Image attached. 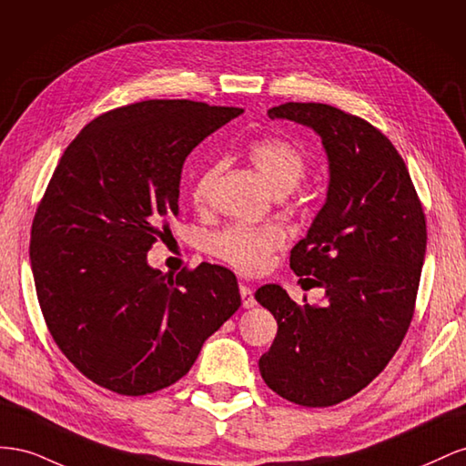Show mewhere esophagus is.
<instances>
[{
	"mask_svg": "<svg viewBox=\"0 0 466 466\" xmlns=\"http://www.w3.org/2000/svg\"><path fill=\"white\" fill-rule=\"evenodd\" d=\"M240 295H242V307L251 309L256 307V299H254V290H251L248 285H240Z\"/></svg>",
	"mask_w": 466,
	"mask_h": 466,
	"instance_id": "obj_1",
	"label": "esophagus"
}]
</instances>
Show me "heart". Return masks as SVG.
<instances>
[{"label": "heart", "mask_w": 466, "mask_h": 466, "mask_svg": "<svg viewBox=\"0 0 466 466\" xmlns=\"http://www.w3.org/2000/svg\"><path fill=\"white\" fill-rule=\"evenodd\" d=\"M248 156L251 164L277 193H287L297 187L307 174V154L297 144L285 138L265 137L249 144ZM220 171V164H208L195 176L191 197L195 205H205L212 183ZM285 246V232L273 224H244L236 222L212 232L205 248L210 256L232 265L244 273H259L268 268L273 254Z\"/></svg>", "instance_id": "heart-1"}]
</instances>
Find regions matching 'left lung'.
Listing matches in <instances>:
<instances>
[{
	"instance_id": "8db88e82",
	"label": "left lung",
	"mask_w": 466,
	"mask_h": 466,
	"mask_svg": "<svg viewBox=\"0 0 466 466\" xmlns=\"http://www.w3.org/2000/svg\"><path fill=\"white\" fill-rule=\"evenodd\" d=\"M268 115L310 127L328 154V198L290 249V269L312 277L326 299L299 307L279 285L256 290L279 326L259 370L289 402L326 408L363 390L400 348L416 309L425 215L402 156L365 118L292 101Z\"/></svg>"
}]
</instances>
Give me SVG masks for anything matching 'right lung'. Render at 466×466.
Here are the masks:
<instances>
[{"label": "right lung", "instance_id": "add662e5", "mask_svg": "<svg viewBox=\"0 0 466 466\" xmlns=\"http://www.w3.org/2000/svg\"><path fill=\"white\" fill-rule=\"evenodd\" d=\"M242 113L132 103L93 118L62 154L35 212L31 268L50 336L99 387L123 396L169 387L240 309L230 269L166 275L146 254L177 217L185 157Z\"/></svg>", "mask_w": 466, "mask_h": 466}]
</instances>
